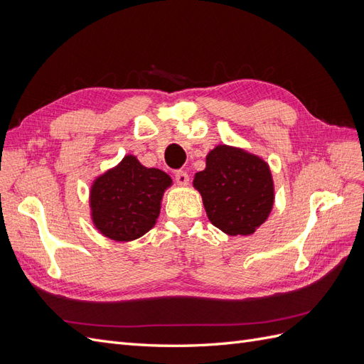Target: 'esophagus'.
I'll return each mask as SVG.
<instances>
[{
    "label": "esophagus",
    "mask_w": 364,
    "mask_h": 364,
    "mask_svg": "<svg viewBox=\"0 0 364 364\" xmlns=\"http://www.w3.org/2000/svg\"><path fill=\"white\" fill-rule=\"evenodd\" d=\"M174 179H176V182H178V183L182 185V186H186V185L190 183V176L186 174L185 171H182V170L174 173Z\"/></svg>",
    "instance_id": "1"
}]
</instances>
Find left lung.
Masks as SVG:
<instances>
[{"mask_svg": "<svg viewBox=\"0 0 364 364\" xmlns=\"http://www.w3.org/2000/svg\"><path fill=\"white\" fill-rule=\"evenodd\" d=\"M206 215L228 235H252L269 218L274 183L269 164L245 149L218 144L194 174Z\"/></svg>", "mask_w": 364, "mask_h": 364, "instance_id": "left-lung-1", "label": "left lung"}]
</instances>
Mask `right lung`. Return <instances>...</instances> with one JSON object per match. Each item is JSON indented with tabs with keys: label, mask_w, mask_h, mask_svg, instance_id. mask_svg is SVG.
<instances>
[{
	"label": "right lung",
	"mask_w": 364,
	"mask_h": 364,
	"mask_svg": "<svg viewBox=\"0 0 364 364\" xmlns=\"http://www.w3.org/2000/svg\"><path fill=\"white\" fill-rule=\"evenodd\" d=\"M173 183L159 168H147L126 155L115 167L97 176L90 191L95 229L119 243L136 240L156 225L165 190Z\"/></svg>",
	"instance_id": "1"
}]
</instances>
